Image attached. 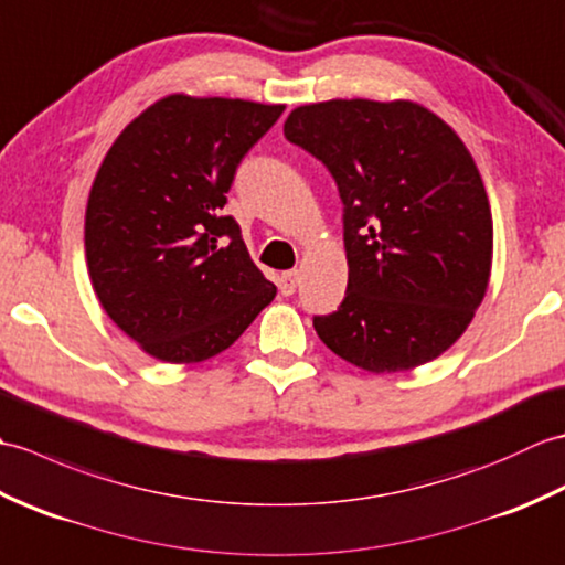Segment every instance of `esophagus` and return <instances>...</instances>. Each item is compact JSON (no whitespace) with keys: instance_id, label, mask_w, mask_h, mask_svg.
Returning a JSON list of instances; mask_svg holds the SVG:
<instances>
[{"instance_id":"esophagus-1","label":"esophagus","mask_w":565,"mask_h":565,"mask_svg":"<svg viewBox=\"0 0 565 565\" xmlns=\"http://www.w3.org/2000/svg\"><path fill=\"white\" fill-rule=\"evenodd\" d=\"M296 286H298V271H284L281 279H279V291L284 296H294Z\"/></svg>"}]
</instances>
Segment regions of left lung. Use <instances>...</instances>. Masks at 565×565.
<instances>
[{"label": "left lung", "instance_id": "obj_1", "mask_svg": "<svg viewBox=\"0 0 565 565\" xmlns=\"http://www.w3.org/2000/svg\"><path fill=\"white\" fill-rule=\"evenodd\" d=\"M284 136L328 167L344 203L347 294L313 318L318 338L371 374L447 352L493 267V215L463 140L411 99L298 106Z\"/></svg>", "mask_w": 565, "mask_h": 565}]
</instances>
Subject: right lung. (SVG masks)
Wrapping results in <instances>:
<instances>
[{
    "label": "right lung",
    "mask_w": 565,
    "mask_h": 565,
    "mask_svg": "<svg viewBox=\"0 0 565 565\" xmlns=\"http://www.w3.org/2000/svg\"><path fill=\"white\" fill-rule=\"evenodd\" d=\"M284 104L170 94L106 152L84 215L102 308L142 352L196 364L227 350L276 286L221 215L239 160Z\"/></svg>",
    "instance_id": "obj_1"
}]
</instances>
